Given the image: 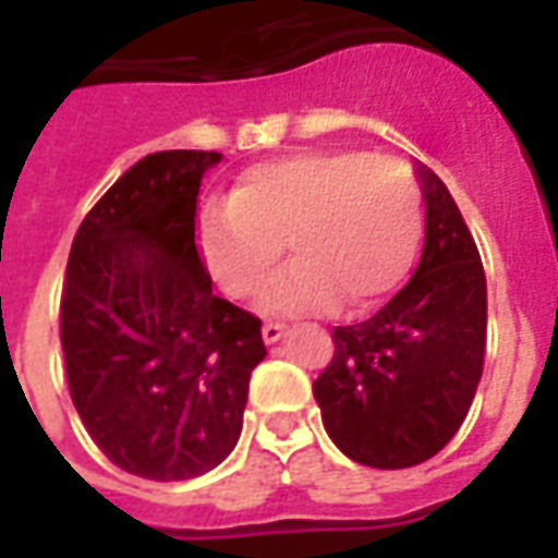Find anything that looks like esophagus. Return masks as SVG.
<instances>
[{
  "mask_svg": "<svg viewBox=\"0 0 558 558\" xmlns=\"http://www.w3.org/2000/svg\"><path fill=\"white\" fill-rule=\"evenodd\" d=\"M283 331H287L283 323H266V326H263V340H266V343H278V340L283 338Z\"/></svg>",
  "mask_w": 558,
  "mask_h": 558,
  "instance_id": "esophagus-1",
  "label": "esophagus"
}]
</instances>
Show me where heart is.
<instances>
[{
    "label": "heart",
    "instance_id": "b5f03b06",
    "mask_svg": "<svg viewBox=\"0 0 558 558\" xmlns=\"http://www.w3.org/2000/svg\"><path fill=\"white\" fill-rule=\"evenodd\" d=\"M421 223L424 196L407 160L314 148L244 170L230 203L199 220V254L220 290L247 299L287 244L292 266L263 292L266 311H364L403 280Z\"/></svg>",
    "mask_w": 558,
    "mask_h": 558
}]
</instances>
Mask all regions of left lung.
I'll return each instance as SVG.
<instances>
[{"mask_svg": "<svg viewBox=\"0 0 558 558\" xmlns=\"http://www.w3.org/2000/svg\"><path fill=\"white\" fill-rule=\"evenodd\" d=\"M427 203L412 280L364 323L335 328L314 398L331 442L374 469L418 466L466 418L487 347V280L442 179L418 170Z\"/></svg>", "mask_w": 558, "mask_h": 558, "instance_id": "left-lung-1", "label": "left lung"}]
</instances>
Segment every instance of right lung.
<instances>
[{
	"mask_svg": "<svg viewBox=\"0 0 558 558\" xmlns=\"http://www.w3.org/2000/svg\"><path fill=\"white\" fill-rule=\"evenodd\" d=\"M218 151L137 160L80 223L68 254L59 338L86 430L131 475L196 478L230 454L259 319L211 292L196 251V194Z\"/></svg>",
	"mask_w": 558,
	"mask_h": 558,
	"instance_id": "add662e5",
	"label": "right lung"
}]
</instances>
